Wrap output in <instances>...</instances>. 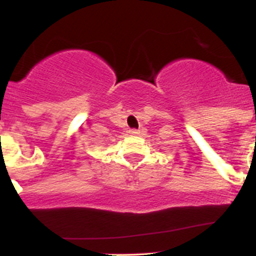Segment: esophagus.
Segmentation results:
<instances>
[{"label": "esophagus", "instance_id": "esophagus-1", "mask_svg": "<svg viewBox=\"0 0 256 256\" xmlns=\"http://www.w3.org/2000/svg\"><path fill=\"white\" fill-rule=\"evenodd\" d=\"M130 134L137 136V134H140V130H130Z\"/></svg>", "mask_w": 256, "mask_h": 256}]
</instances>
